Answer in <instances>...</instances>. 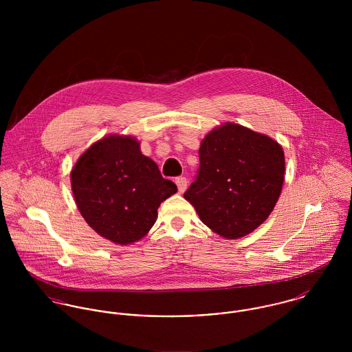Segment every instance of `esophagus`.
<instances>
[{"instance_id":"1","label":"esophagus","mask_w":352,"mask_h":352,"mask_svg":"<svg viewBox=\"0 0 352 352\" xmlns=\"http://www.w3.org/2000/svg\"><path fill=\"white\" fill-rule=\"evenodd\" d=\"M175 183H176V186H177V190H179V192H180V194H183V192L186 191V188H187V184H188L187 179H186V177H183V176H180V177H176Z\"/></svg>"}]
</instances>
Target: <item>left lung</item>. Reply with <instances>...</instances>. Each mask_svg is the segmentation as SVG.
I'll return each instance as SVG.
<instances>
[{"instance_id":"1","label":"left lung","mask_w":352,"mask_h":352,"mask_svg":"<svg viewBox=\"0 0 352 352\" xmlns=\"http://www.w3.org/2000/svg\"><path fill=\"white\" fill-rule=\"evenodd\" d=\"M199 161L184 198L206 226L236 240L268 218L285 182V153L276 141L225 123L204 137Z\"/></svg>"}]
</instances>
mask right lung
Wrapping results in <instances>:
<instances>
[{"mask_svg":"<svg viewBox=\"0 0 352 352\" xmlns=\"http://www.w3.org/2000/svg\"><path fill=\"white\" fill-rule=\"evenodd\" d=\"M72 191L88 225L120 245L141 240L157 219V208L177 192L133 137L108 135L78 158Z\"/></svg>","mask_w":352,"mask_h":352,"instance_id":"obj_1","label":"right lung"}]
</instances>
